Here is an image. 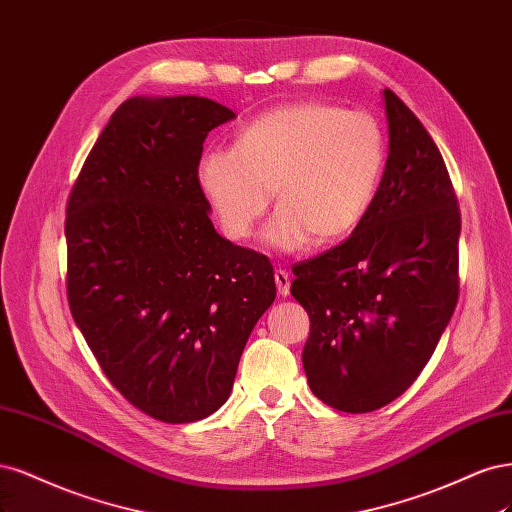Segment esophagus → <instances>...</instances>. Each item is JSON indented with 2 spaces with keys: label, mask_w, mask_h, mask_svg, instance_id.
Here are the masks:
<instances>
[{
  "label": "esophagus",
  "mask_w": 512,
  "mask_h": 512,
  "mask_svg": "<svg viewBox=\"0 0 512 512\" xmlns=\"http://www.w3.org/2000/svg\"><path fill=\"white\" fill-rule=\"evenodd\" d=\"M274 280H276V289L280 295H289L291 289V276L285 270H276L274 272Z\"/></svg>",
  "instance_id": "1"
}]
</instances>
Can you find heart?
Returning <instances> with one entry per match:
<instances>
[{
	"instance_id": "1",
	"label": "heart",
	"mask_w": 512,
	"mask_h": 512,
	"mask_svg": "<svg viewBox=\"0 0 512 512\" xmlns=\"http://www.w3.org/2000/svg\"><path fill=\"white\" fill-rule=\"evenodd\" d=\"M385 168V136L374 117L323 102L280 106L246 125L232 148L200 161V187L229 240H246L278 206L266 240L300 251L336 242L366 217Z\"/></svg>"
}]
</instances>
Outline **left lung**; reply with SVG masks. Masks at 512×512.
I'll list each match as a JSON object with an SVG mask.
<instances>
[{"label": "left lung", "instance_id": "obj_1", "mask_svg": "<svg viewBox=\"0 0 512 512\" xmlns=\"http://www.w3.org/2000/svg\"><path fill=\"white\" fill-rule=\"evenodd\" d=\"M389 155L353 234L295 263L291 295L310 319L302 364L312 393L372 412L417 381L459 298L461 214L427 129L385 89Z\"/></svg>", "mask_w": 512, "mask_h": 512}]
</instances>
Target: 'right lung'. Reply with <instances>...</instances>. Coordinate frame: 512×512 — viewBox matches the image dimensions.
Here are the masks:
<instances>
[{
	"label": "right lung",
	"mask_w": 512,
	"mask_h": 512,
	"mask_svg": "<svg viewBox=\"0 0 512 512\" xmlns=\"http://www.w3.org/2000/svg\"><path fill=\"white\" fill-rule=\"evenodd\" d=\"M234 117L206 97H131L65 210L72 317L108 381L163 423L227 402L276 298L270 259L217 234L197 178L208 131Z\"/></svg>",
	"instance_id": "right-lung-1"
}]
</instances>
